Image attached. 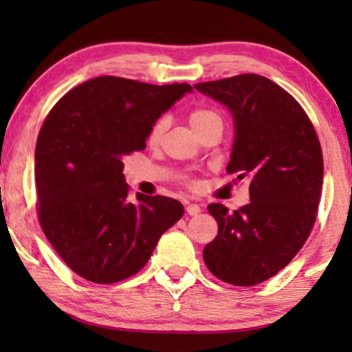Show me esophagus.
<instances>
[{"label": "esophagus", "instance_id": "obj_1", "mask_svg": "<svg viewBox=\"0 0 352 352\" xmlns=\"http://www.w3.org/2000/svg\"><path fill=\"white\" fill-rule=\"evenodd\" d=\"M186 211H187V214H189V216H197V214H200L201 208L197 204H190V205H187Z\"/></svg>", "mask_w": 352, "mask_h": 352}]
</instances>
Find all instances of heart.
<instances>
[{"label":"heart","mask_w":352,"mask_h":352,"mask_svg":"<svg viewBox=\"0 0 352 352\" xmlns=\"http://www.w3.org/2000/svg\"><path fill=\"white\" fill-rule=\"evenodd\" d=\"M213 122H221V118L218 113L213 112V110H210V109H195L189 113V124H190V128L194 129V133H197L199 129H201L204 126H206V124H210ZM166 128H168V120L158 118L157 122L152 124L151 131H148V136H147L148 144H152L153 146V144L160 142V139L163 136V133L166 131Z\"/></svg>","instance_id":"b5f03b06"}]
</instances>
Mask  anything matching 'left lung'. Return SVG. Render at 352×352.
Listing matches in <instances>:
<instances>
[{
	"instance_id": "8db88e82",
	"label": "left lung",
	"mask_w": 352,
	"mask_h": 352,
	"mask_svg": "<svg viewBox=\"0 0 352 352\" xmlns=\"http://www.w3.org/2000/svg\"><path fill=\"white\" fill-rule=\"evenodd\" d=\"M194 88L229 109L234 144L228 173L250 179V204L208 211L218 235L204 248L211 274L239 287L287 266L309 237L324 182V158L301 105L266 76L245 74Z\"/></svg>"
}]
</instances>
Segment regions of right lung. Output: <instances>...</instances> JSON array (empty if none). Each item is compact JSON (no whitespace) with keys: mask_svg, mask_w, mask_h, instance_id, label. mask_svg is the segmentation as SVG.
<instances>
[{"mask_svg":"<svg viewBox=\"0 0 352 352\" xmlns=\"http://www.w3.org/2000/svg\"><path fill=\"white\" fill-rule=\"evenodd\" d=\"M187 93L186 83L98 76L46 117L35 148L38 214L46 239L80 277L115 283L134 276L184 214L168 197L129 199L123 158L146 148L152 124Z\"/></svg>","mask_w":352,"mask_h":352,"instance_id":"add662e5","label":"right lung"}]
</instances>
